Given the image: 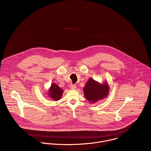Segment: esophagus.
I'll return each instance as SVG.
<instances>
[{"label": "esophagus", "mask_w": 151, "mask_h": 151, "mask_svg": "<svg viewBox=\"0 0 151 151\" xmlns=\"http://www.w3.org/2000/svg\"><path fill=\"white\" fill-rule=\"evenodd\" d=\"M69 87H70V88L71 89H75L76 88V85H73V84H70Z\"/></svg>", "instance_id": "obj_1"}]
</instances>
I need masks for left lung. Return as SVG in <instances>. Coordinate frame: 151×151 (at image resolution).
I'll list each match as a JSON object with an SVG mask.
<instances>
[{
    "mask_svg": "<svg viewBox=\"0 0 151 151\" xmlns=\"http://www.w3.org/2000/svg\"><path fill=\"white\" fill-rule=\"evenodd\" d=\"M83 91L88 101L94 104L108 96L110 87L107 81L101 83L90 78L83 88Z\"/></svg>",
    "mask_w": 151,
    "mask_h": 151,
    "instance_id": "1",
    "label": "left lung"
}]
</instances>
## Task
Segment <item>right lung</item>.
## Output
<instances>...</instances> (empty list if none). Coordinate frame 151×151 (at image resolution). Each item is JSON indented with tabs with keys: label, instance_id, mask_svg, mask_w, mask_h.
<instances>
[{
	"label": "right lung",
	"instance_id": "add662e5",
	"mask_svg": "<svg viewBox=\"0 0 151 151\" xmlns=\"http://www.w3.org/2000/svg\"><path fill=\"white\" fill-rule=\"evenodd\" d=\"M63 90L60 88L58 84L53 83L51 85V86L48 89V91L47 93L45 96L50 98L55 101H59L63 95Z\"/></svg>",
	"mask_w": 151,
	"mask_h": 151
}]
</instances>
